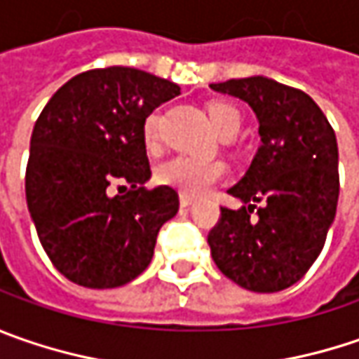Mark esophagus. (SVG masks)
<instances>
[{"instance_id":"esophagus-1","label":"esophagus","mask_w":359,"mask_h":359,"mask_svg":"<svg viewBox=\"0 0 359 359\" xmlns=\"http://www.w3.org/2000/svg\"><path fill=\"white\" fill-rule=\"evenodd\" d=\"M180 207H191L193 203H195V196L191 195H184V193H180Z\"/></svg>"}]
</instances>
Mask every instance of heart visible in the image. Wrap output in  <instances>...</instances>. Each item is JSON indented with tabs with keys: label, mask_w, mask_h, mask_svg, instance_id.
Listing matches in <instances>:
<instances>
[{
	"label": "heart",
	"mask_w": 359,
	"mask_h": 359,
	"mask_svg": "<svg viewBox=\"0 0 359 359\" xmlns=\"http://www.w3.org/2000/svg\"><path fill=\"white\" fill-rule=\"evenodd\" d=\"M210 124L223 138H229L239 130L241 116L235 106L226 102H210L207 106ZM142 138L147 149L154 150L161 142V112H150L142 122ZM225 177V164L198 156L179 154L156 166L154 179L163 187H170L184 195H203Z\"/></svg>",
	"instance_id": "b5f03b06"
}]
</instances>
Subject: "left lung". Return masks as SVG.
I'll return each mask as SVG.
<instances>
[{"label":"left lung","instance_id":"obj_1","mask_svg":"<svg viewBox=\"0 0 359 359\" xmlns=\"http://www.w3.org/2000/svg\"><path fill=\"white\" fill-rule=\"evenodd\" d=\"M245 100L259 118L261 149L209 231L210 255L231 281L257 293L297 283L323 249L339 195L337 140L305 92L253 76L210 84Z\"/></svg>","mask_w":359,"mask_h":359}]
</instances>
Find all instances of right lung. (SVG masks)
<instances>
[{
	"label": "right lung",
	"instance_id": "right-lung-1",
	"mask_svg": "<svg viewBox=\"0 0 359 359\" xmlns=\"http://www.w3.org/2000/svg\"><path fill=\"white\" fill-rule=\"evenodd\" d=\"M179 94L175 82L110 66L74 76L43 106L25 198L43 251L74 283L120 287L149 267L179 193L142 187L150 179L142 122Z\"/></svg>",
	"mask_w": 359,
	"mask_h": 359
}]
</instances>
